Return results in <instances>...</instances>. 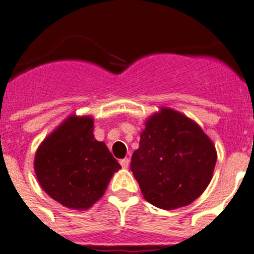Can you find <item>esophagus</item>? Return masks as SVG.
<instances>
[{"mask_svg":"<svg viewBox=\"0 0 254 254\" xmlns=\"http://www.w3.org/2000/svg\"><path fill=\"white\" fill-rule=\"evenodd\" d=\"M121 166H122L123 168H128V166H129V159H128V158H125V159L121 160Z\"/></svg>","mask_w":254,"mask_h":254,"instance_id":"obj_1","label":"esophagus"}]
</instances>
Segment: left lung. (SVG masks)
<instances>
[{"label": "left lung", "mask_w": 254, "mask_h": 254, "mask_svg": "<svg viewBox=\"0 0 254 254\" xmlns=\"http://www.w3.org/2000/svg\"><path fill=\"white\" fill-rule=\"evenodd\" d=\"M217 151L200 126L171 108L145 122L131 160L145 200L162 209L189 205L212 180Z\"/></svg>", "instance_id": "8db88e82"}]
</instances>
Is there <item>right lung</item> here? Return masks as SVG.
I'll return each mask as SVG.
<instances>
[{"label": "right lung", "instance_id": "add662e5", "mask_svg": "<svg viewBox=\"0 0 254 254\" xmlns=\"http://www.w3.org/2000/svg\"><path fill=\"white\" fill-rule=\"evenodd\" d=\"M121 164L94 137V118L71 114L38 146L34 172L46 194L60 204L84 211L105 192Z\"/></svg>", "mask_w": 254, "mask_h": 254}]
</instances>
